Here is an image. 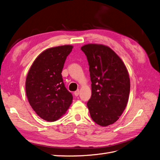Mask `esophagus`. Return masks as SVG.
I'll return each mask as SVG.
<instances>
[{
	"mask_svg": "<svg viewBox=\"0 0 160 160\" xmlns=\"http://www.w3.org/2000/svg\"><path fill=\"white\" fill-rule=\"evenodd\" d=\"M79 93H80V91L79 90H76V91H75L74 92V95L76 96V97H78V96L79 95Z\"/></svg>",
	"mask_w": 160,
	"mask_h": 160,
	"instance_id": "obj_1",
	"label": "esophagus"
}]
</instances>
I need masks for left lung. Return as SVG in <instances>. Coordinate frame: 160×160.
I'll list each match as a JSON object with an SVG mask.
<instances>
[{
	"instance_id": "obj_1",
	"label": "left lung",
	"mask_w": 160,
	"mask_h": 160,
	"mask_svg": "<svg viewBox=\"0 0 160 160\" xmlns=\"http://www.w3.org/2000/svg\"><path fill=\"white\" fill-rule=\"evenodd\" d=\"M81 49L87 57L92 95L87 107L92 119L107 127L115 122L129 100L130 79L119 56L107 45L89 43Z\"/></svg>"
}]
</instances>
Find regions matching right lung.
I'll list each match as a JSON object with an SVG mask.
<instances>
[{"instance_id": "obj_1", "label": "right lung", "mask_w": 160, "mask_h": 160, "mask_svg": "<svg viewBox=\"0 0 160 160\" xmlns=\"http://www.w3.org/2000/svg\"><path fill=\"white\" fill-rule=\"evenodd\" d=\"M71 45L45 49L31 66L25 82L29 102L37 115L53 122L64 115L72 102V94L65 87L62 72Z\"/></svg>"}]
</instances>
